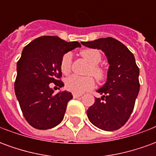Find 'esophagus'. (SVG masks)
Wrapping results in <instances>:
<instances>
[{
  "mask_svg": "<svg viewBox=\"0 0 156 156\" xmlns=\"http://www.w3.org/2000/svg\"><path fill=\"white\" fill-rule=\"evenodd\" d=\"M73 98H78V97H81L82 94H75V93H73Z\"/></svg>",
  "mask_w": 156,
  "mask_h": 156,
  "instance_id": "34e87169",
  "label": "esophagus"
}]
</instances>
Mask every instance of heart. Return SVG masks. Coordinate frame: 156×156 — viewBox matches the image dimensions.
I'll return each mask as SVG.
<instances>
[{"instance_id": "obj_1", "label": "heart", "mask_w": 156, "mask_h": 156, "mask_svg": "<svg viewBox=\"0 0 156 156\" xmlns=\"http://www.w3.org/2000/svg\"><path fill=\"white\" fill-rule=\"evenodd\" d=\"M80 54L86 61L90 64L88 69V74L94 76L98 80H104L106 77V72L104 68L98 66V63L102 60L100 51L96 49H84ZM72 68V54L70 52L65 53L60 62V69L64 75H68L71 72ZM94 78L88 77H79L77 75H72L68 77L65 81V86L68 90L75 93L82 94L94 88Z\"/></svg>"}]
</instances>
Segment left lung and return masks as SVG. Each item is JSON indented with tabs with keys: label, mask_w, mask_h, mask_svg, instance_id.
Returning a JSON list of instances; mask_svg holds the SVG:
<instances>
[{
	"label": "left lung",
	"mask_w": 156,
	"mask_h": 156,
	"mask_svg": "<svg viewBox=\"0 0 156 156\" xmlns=\"http://www.w3.org/2000/svg\"><path fill=\"white\" fill-rule=\"evenodd\" d=\"M90 48L101 49L109 63L107 82L98 93L94 105L87 110L89 121L103 130L113 131L124 126L134 109L140 91V69L133 53L113 37L82 41Z\"/></svg>",
	"instance_id": "8db88e82"
}]
</instances>
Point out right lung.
<instances>
[{"label":"right lung","instance_id":"add662e5","mask_svg":"<svg viewBox=\"0 0 156 156\" xmlns=\"http://www.w3.org/2000/svg\"><path fill=\"white\" fill-rule=\"evenodd\" d=\"M78 47H81L78 41L42 36L23 49L16 65L15 94L23 116L33 128L48 129L62 120L73 95L68 91L54 94L50 83L59 88L64 85L60 62L65 53Z\"/></svg>","mask_w":156,"mask_h":156}]
</instances>
